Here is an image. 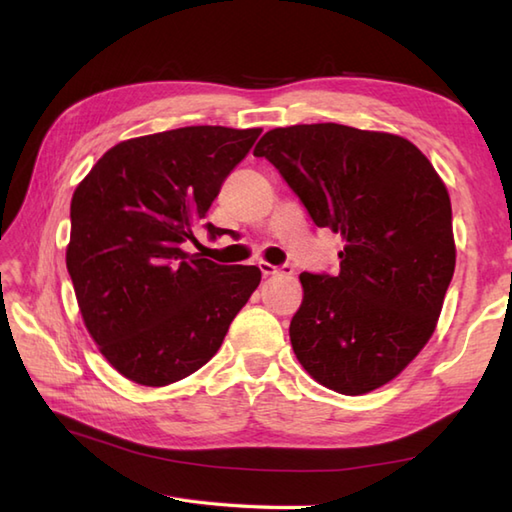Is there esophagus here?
Masks as SVG:
<instances>
[{"instance_id": "34e87169", "label": "esophagus", "mask_w": 512, "mask_h": 512, "mask_svg": "<svg viewBox=\"0 0 512 512\" xmlns=\"http://www.w3.org/2000/svg\"><path fill=\"white\" fill-rule=\"evenodd\" d=\"M259 270H262V275L264 277H273V275H286V277H290V275H295V268L292 266H273V264H268V262H259Z\"/></svg>"}]
</instances>
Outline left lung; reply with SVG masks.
<instances>
[{
    "instance_id": "left-lung-1",
    "label": "left lung",
    "mask_w": 512,
    "mask_h": 512,
    "mask_svg": "<svg viewBox=\"0 0 512 512\" xmlns=\"http://www.w3.org/2000/svg\"><path fill=\"white\" fill-rule=\"evenodd\" d=\"M253 154L273 162L314 224L345 239L339 275H299V363L345 396L383 387L431 339L451 284L447 187L407 138L336 123L270 129Z\"/></svg>"
}]
</instances>
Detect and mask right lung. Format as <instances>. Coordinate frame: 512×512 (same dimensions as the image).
Returning <instances> with one entry per match:
<instances>
[{
    "label": "right lung",
    "instance_id": "obj_1",
    "mask_svg": "<svg viewBox=\"0 0 512 512\" xmlns=\"http://www.w3.org/2000/svg\"><path fill=\"white\" fill-rule=\"evenodd\" d=\"M259 134L195 125L123 140L72 195L65 264L83 323L107 363L138 385L165 387L209 363L262 281L255 266L184 250Z\"/></svg>",
    "mask_w": 512,
    "mask_h": 512
}]
</instances>
